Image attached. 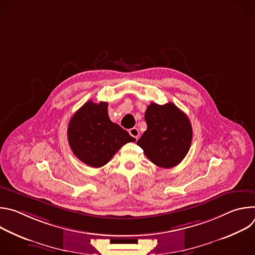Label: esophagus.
Returning <instances> with one entry per match:
<instances>
[{
  "label": "esophagus",
  "instance_id": "obj_1",
  "mask_svg": "<svg viewBox=\"0 0 255 255\" xmlns=\"http://www.w3.org/2000/svg\"><path fill=\"white\" fill-rule=\"evenodd\" d=\"M129 134L132 136V137H134V138H138V136H139V131H138V129L137 128H131L130 130H129Z\"/></svg>",
  "mask_w": 255,
  "mask_h": 255
}]
</instances>
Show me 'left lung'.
<instances>
[{"mask_svg": "<svg viewBox=\"0 0 255 255\" xmlns=\"http://www.w3.org/2000/svg\"><path fill=\"white\" fill-rule=\"evenodd\" d=\"M147 129L137 141L155 165L170 168L187 155L193 138L188 116L172 103H151L145 112Z\"/></svg>", "mask_w": 255, "mask_h": 255, "instance_id": "left-lung-1", "label": "left lung"}]
</instances>
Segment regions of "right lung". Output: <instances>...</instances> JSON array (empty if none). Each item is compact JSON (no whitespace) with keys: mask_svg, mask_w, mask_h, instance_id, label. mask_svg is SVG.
<instances>
[{"mask_svg":"<svg viewBox=\"0 0 255 255\" xmlns=\"http://www.w3.org/2000/svg\"><path fill=\"white\" fill-rule=\"evenodd\" d=\"M67 140L74 154L92 167H101L111 160L128 142L136 139L113 123L108 115V103L88 101L71 117Z\"/></svg>","mask_w":255,"mask_h":255,"instance_id":"right-lung-1","label":"right lung"}]
</instances>
